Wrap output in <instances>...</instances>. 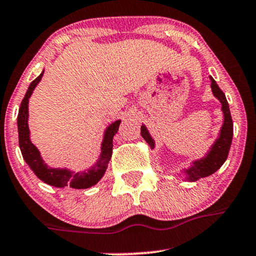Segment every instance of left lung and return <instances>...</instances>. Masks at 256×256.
Here are the masks:
<instances>
[{
	"instance_id": "left-lung-1",
	"label": "left lung",
	"mask_w": 256,
	"mask_h": 256,
	"mask_svg": "<svg viewBox=\"0 0 256 256\" xmlns=\"http://www.w3.org/2000/svg\"><path fill=\"white\" fill-rule=\"evenodd\" d=\"M211 80V88L212 93L216 98L218 99L222 103V111L224 115V122L222 126L220 132H219L218 138L216 139L214 144L211 146L210 151L206 153L205 157L194 160L188 169L183 170V174L186 175V180L188 181H196V180L202 178V177H207L212 174H214L224 162L226 160L228 154H229L231 141H232L234 135V123L232 118H231V114L229 109V104H228L226 97H225L224 92L219 88V86L216 82V80L212 76H210ZM141 135L145 139V141L148 144L151 148H154L156 144L153 138L147 130L146 126H141Z\"/></svg>"
}]
</instances>
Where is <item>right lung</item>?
Here are the masks:
<instances>
[{"label":"right lung","instance_id":"obj_1","mask_svg":"<svg viewBox=\"0 0 256 256\" xmlns=\"http://www.w3.org/2000/svg\"><path fill=\"white\" fill-rule=\"evenodd\" d=\"M44 70L39 74L38 78L30 84L25 97L21 102L18 114V132H19V146L22 158L31 168L34 175L42 180L46 184L54 186L57 188L70 187L75 189H86L97 184L99 180L104 176L108 169L111 154H112V139L117 133L121 121L117 120L105 129L104 138L102 141V152L98 160L92 165L90 169L75 172L69 169H60V168H51L42 158L39 150L31 142L28 129V99L32 96L33 90L42 80Z\"/></svg>","mask_w":256,"mask_h":256}]
</instances>
